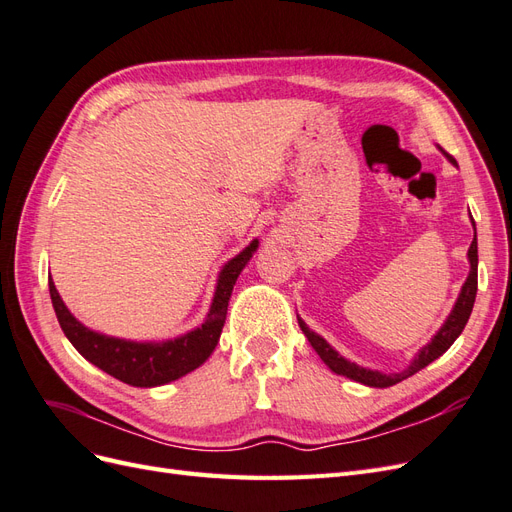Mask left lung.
<instances>
[{
	"instance_id": "left-lung-1",
	"label": "left lung",
	"mask_w": 512,
	"mask_h": 512,
	"mask_svg": "<svg viewBox=\"0 0 512 512\" xmlns=\"http://www.w3.org/2000/svg\"><path fill=\"white\" fill-rule=\"evenodd\" d=\"M440 151L448 158V162L457 166L453 156H448L444 149H440ZM470 218H472V215H470ZM472 226H474V239H472L470 250H468L470 273L466 277V282H463V286H461L459 297H457V301H455V305L451 309V314H448V318L444 320V324L438 329V333L431 337V342L427 346H423L421 350L416 352V356H414V359L410 361V365L404 371H397V374H384V371L367 369V367H361V365H356V363L344 359V356L339 354L327 342V339L320 337L318 333H314L297 316L299 327L305 333L307 342L312 344V348L318 352V356L324 361V365H327L331 371H335L337 376H346V378H350L354 382H361L365 386H376V389H386V386H393V384H397L401 380L414 376L416 371H421L423 367H427L429 363L436 361L438 356H442L448 348H451L455 344V339L461 335L463 327H466V324H468V318H470L472 307H474V299H476V288H478V243H476V224H474V220H472Z\"/></svg>"
}]
</instances>
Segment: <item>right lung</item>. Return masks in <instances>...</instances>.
<instances>
[{
    "instance_id": "right-lung-1",
    "label": "right lung",
    "mask_w": 512,
    "mask_h": 512,
    "mask_svg": "<svg viewBox=\"0 0 512 512\" xmlns=\"http://www.w3.org/2000/svg\"><path fill=\"white\" fill-rule=\"evenodd\" d=\"M258 250V239L241 250L235 258H230L222 267L215 284L213 301L209 314L200 327L183 333L164 342H132V339H121L98 333L85 327L83 322L76 320L66 303L61 301L55 282L49 280L51 301L59 320V327L70 339V344L79 350L85 359L130 386H141V389H151V386H162L173 380L183 378L196 367L203 365L211 352L220 342V335L226 322L228 301L232 288L237 284V277L245 269L247 262Z\"/></svg>"
}]
</instances>
